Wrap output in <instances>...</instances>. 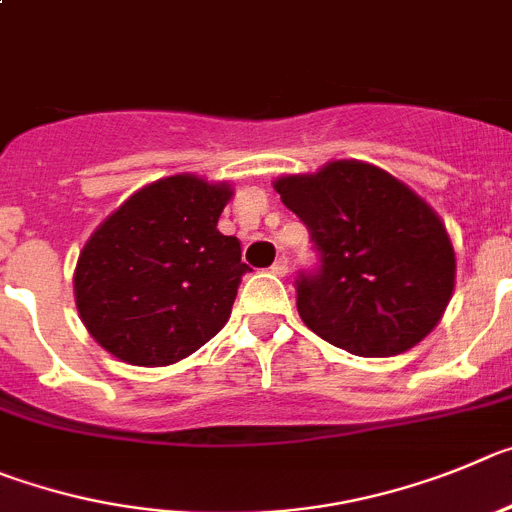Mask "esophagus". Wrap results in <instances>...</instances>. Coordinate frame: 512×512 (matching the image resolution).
I'll use <instances>...</instances> for the list:
<instances>
[{"instance_id":"obj_1","label":"esophagus","mask_w":512,"mask_h":512,"mask_svg":"<svg viewBox=\"0 0 512 512\" xmlns=\"http://www.w3.org/2000/svg\"><path fill=\"white\" fill-rule=\"evenodd\" d=\"M270 270H273L275 275H280V278H283V275L288 273V257H285V255H280L278 260L273 262V267H270Z\"/></svg>"}]
</instances>
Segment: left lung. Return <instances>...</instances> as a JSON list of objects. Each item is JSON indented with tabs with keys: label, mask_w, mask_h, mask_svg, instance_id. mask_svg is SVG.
Returning a JSON list of instances; mask_svg holds the SVG:
<instances>
[{
	"label": "left lung",
	"mask_w": 512,
	"mask_h": 512,
	"mask_svg": "<svg viewBox=\"0 0 512 512\" xmlns=\"http://www.w3.org/2000/svg\"><path fill=\"white\" fill-rule=\"evenodd\" d=\"M319 250L296 280L303 324L357 357H393L434 331L454 293L444 222L388 170L334 160L273 183Z\"/></svg>",
	"instance_id": "1"
}]
</instances>
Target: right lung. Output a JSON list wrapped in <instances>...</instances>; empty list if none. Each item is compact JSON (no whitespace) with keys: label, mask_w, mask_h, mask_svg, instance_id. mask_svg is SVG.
<instances>
[{"label":"right lung","mask_w":512,"mask_h":512,"mask_svg":"<svg viewBox=\"0 0 512 512\" xmlns=\"http://www.w3.org/2000/svg\"><path fill=\"white\" fill-rule=\"evenodd\" d=\"M229 183L191 173L140 188L99 224L73 275L81 321L127 365L165 367L204 347L229 321L242 275L237 237L216 222Z\"/></svg>","instance_id":"add662e5"}]
</instances>
